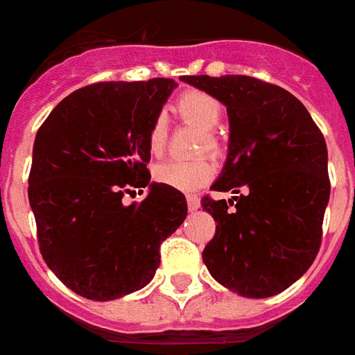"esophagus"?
Segmentation results:
<instances>
[{
    "label": "esophagus",
    "mask_w": 355,
    "mask_h": 355,
    "mask_svg": "<svg viewBox=\"0 0 355 355\" xmlns=\"http://www.w3.org/2000/svg\"><path fill=\"white\" fill-rule=\"evenodd\" d=\"M199 205H201V199L197 195H187V207H189V211H197Z\"/></svg>",
    "instance_id": "34e87169"
}]
</instances>
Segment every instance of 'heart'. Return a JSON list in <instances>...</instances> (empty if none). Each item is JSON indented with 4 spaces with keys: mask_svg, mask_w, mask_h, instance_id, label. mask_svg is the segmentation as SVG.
I'll use <instances>...</instances> for the list:
<instances>
[{
    "mask_svg": "<svg viewBox=\"0 0 355 355\" xmlns=\"http://www.w3.org/2000/svg\"><path fill=\"white\" fill-rule=\"evenodd\" d=\"M175 111L183 121H189L199 128L205 130V139L201 140V150H218V139L213 135V128L220 123L223 105L216 101L213 95L205 92H185L175 101ZM168 142V125L158 116L152 121L148 128V150L152 156H160L166 150ZM215 160L209 156H197V158H175L166 160L154 168V180L162 185L173 187L178 191H193L197 187L205 185L215 175Z\"/></svg>",
    "mask_w": 355,
    "mask_h": 355,
    "instance_id": "1",
    "label": "heart"
}]
</instances>
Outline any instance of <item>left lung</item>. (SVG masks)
<instances>
[{
  "label": "left lung",
  "instance_id": "left-lung-1",
  "mask_svg": "<svg viewBox=\"0 0 355 355\" xmlns=\"http://www.w3.org/2000/svg\"><path fill=\"white\" fill-rule=\"evenodd\" d=\"M227 105L225 168L201 205L216 230L203 250L207 270L242 297L285 291L313 266L330 199L328 150L305 105L279 85L250 76H183Z\"/></svg>",
  "mask_w": 355,
  "mask_h": 355
}]
</instances>
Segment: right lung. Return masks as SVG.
I'll return each mask as SVG.
<instances>
[{
    "label": "right lung",
    "mask_w": 355,
    "mask_h": 355,
    "mask_svg": "<svg viewBox=\"0 0 355 355\" xmlns=\"http://www.w3.org/2000/svg\"><path fill=\"white\" fill-rule=\"evenodd\" d=\"M178 83L99 82L76 89L40 125L28 203L42 258L73 293L113 301L148 285L160 244L187 216L185 195L150 183L148 128ZM127 187H148L140 204Z\"/></svg>",
    "instance_id": "obj_1"
}]
</instances>
